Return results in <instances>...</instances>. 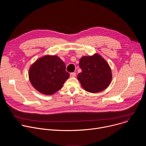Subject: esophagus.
I'll return each mask as SVG.
<instances>
[{
    "label": "esophagus",
    "instance_id": "34e87169",
    "mask_svg": "<svg viewBox=\"0 0 146 146\" xmlns=\"http://www.w3.org/2000/svg\"><path fill=\"white\" fill-rule=\"evenodd\" d=\"M70 76L71 77H75L76 76V73H71L70 74Z\"/></svg>",
    "mask_w": 146,
    "mask_h": 146
}]
</instances>
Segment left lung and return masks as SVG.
<instances>
[{
  "instance_id": "obj_1",
  "label": "left lung",
  "mask_w": 146,
  "mask_h": 146,
  "mask_svg": "<svg viewBox=\"0 0 146 146\" xmlns=\"http://www.w3.org/2000/svg\"><path fill=\"white\" fill-rule=\"evenodd\" d=\"M79 66L82 70L77 76L81 85L86 91L96 93L106 89L112 78L108 62L99 54L82 56Z\"/></svg>"
}]
</instances>
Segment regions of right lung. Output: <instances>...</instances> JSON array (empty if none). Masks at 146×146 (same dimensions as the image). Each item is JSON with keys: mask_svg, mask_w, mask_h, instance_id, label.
I'll use <instances>...</instances> for the list:
<instances>
[{"mask_svg": "<svg viewBox=\"0 0 146 146\" xmlns=\"http://www.w3.org/2000/svg\"><path fill=\"white\" fill-rule=\"evenodd\" d=\"M69 76L64 62L55 55L39 58L29 71V80L33 87L40 93L47 95L59 91Z\"/></svg>", "mask_w": 146, "mask_h": 146, "instance_id": "1", "label": "right lung"}]
</instances>
